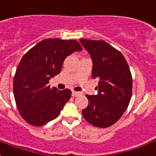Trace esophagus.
<instances>
[{
    "mask_svg": "<svg viewBox=\"0 0 156 156\" xmlns=\"http://www.w3.org/2000/svg\"><path fill=\"white\" fill-rule=\"evenodd\" d=\"M81 94V93H79V92H76V91H73L72 92V96L73 97H77L78 95Z\"/></svg>",
    "mask_w": 156,
    "mask_h": 156,
    "instance_id": "34e87169",
    "label": "esophagus"
}]
</instances>
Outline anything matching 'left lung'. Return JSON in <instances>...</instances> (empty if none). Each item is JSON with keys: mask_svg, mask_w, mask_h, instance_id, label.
I'll list each match as a JSON object with an SVG mask.
<instances>
[{"mask_svg": "<svg viewBox=\"0 0 156 156\" xmlns=\"http://www.w3.org/2000/svg\"><path fill=\"white\" fill-rule=\"evenodd\" d=\"M93 61L92 78L98 80V94L86 95L87 108L82 110L89 124L107 128L116 123L128 108L132 95V76L125 58L105 41L80 39Z\"/></svg>", "mask_w": 156, "mask_h": 156, "instance_id": "1", "label": "left lung"}]
</instances>
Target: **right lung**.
I'll list each match as a JSON object with an SVG mask.
<instances>
[{
    "instance_id": "1",
    "label": "right lung",
    "mask_w": 156,
    "mask_h": 156,
    "mask_svg": "<svg viewBox=\"0 0 156 156\" xmlns=\"http://www.w3.org/2000/svg\"><path fill=\"white\" fill-rule=\"evenodd\" d=\"M82 50L75 40L48 38L22 57L13 79V92L19 113L28 124L41 126L59 115L72 92L51 88L48 82L61 72L65 58Z\"/></svg>"
}]
</instances>
